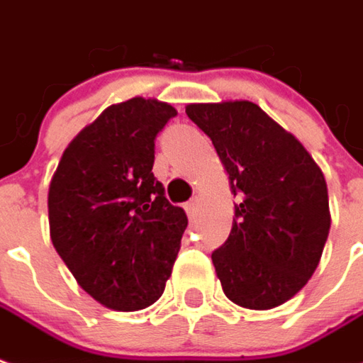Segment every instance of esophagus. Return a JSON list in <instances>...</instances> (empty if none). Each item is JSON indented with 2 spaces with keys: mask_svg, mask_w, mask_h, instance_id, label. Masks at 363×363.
Masks as SVG:
<instances>
[{
  "mask_svg": "<svg viewBox=\"0 0 363 363\" xmlns=\"http://www.w3.org/2000/svg\"><path fill=\"white\" fill-rule=\"evenodd\" d=\"M194 206H196V200H194V199L189 200V202L184 204V210L189 212V216H192V212H194Z\"/></svg>",
  "mask_w": 363,
  "mask_h": 363,
  "instance_id": "1",
  "label": "esophagus"
}]
</instances>
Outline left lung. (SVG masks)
I'll list each match as a JSON object with an SVG mask.
<instances>
[{
  "mask_svg": "<svg viewBox=\"0 0 363 363\" xmlns=\"http://www.w3.org/2000/svg\"><path fill=\"white\" fill-rule=\"evenodd\" d=\"M186 116L212 139L242 199L212 252L225 296L255 311L287 303L313 277L330 230L323 171L257 104H189Z\"/></svg>",
  "mask_w": 363,
  "mask_h": 363,
  "instance_id": "1",
  "label": "left lung"
}]
</instances>
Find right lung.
Instances as JSON below:
<instances>
[{"instance_id":"obj_1","label":"right lung","mask_w":363,"mask_h":363,"mask_svg":"<svg viewBox=\"0 0 363 363\" xmlns=\"http://www.w3.org/2000/svg\"><path fill=\"white\" fill-rule=\"evenodd\" d=\"M177 116L145 98L113 104L65 149L49 186L50 240L78 285L113 311L163 295L186 214L153 174L155 138Z\"/></svg>"}]
</instances>
